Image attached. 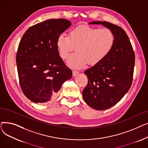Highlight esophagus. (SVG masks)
<instances>
[{
	"label": "esophagus",
	"mask_w": 148,
	"mask_h": 148,
	"mask_svg": "<svg viewBox=\"0 0 148 148\" xmlns=\"http://www.w3.org/2000/svg\"><path fill=\"white\" fill-rule=\"evenodd\" d=\"M79 73V72L78 71H77V70H74V71H73V76L77 75Z\"/></svg>",
	"instance_id": "esophagus-1"
}]
</instances>
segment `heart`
<instances>
[{"label": "heart", "mask_w": 148, "mask_h": 148, "mask_svg": "<svg viewBox=\"0 0 148 148\" xmlns=\"http://www.w3.org/2000/svg\"><path fill=\"white\" fill-rule=\"evenodd\" d=\"M114 41V35L110 29L80 25L70 30L68 36L59 35L56 45L64 59H66L75 47L77 52L70 57L68 65L81 68L86 64L90 66L99 64L112 50Z\"/></svg>", "instance_id": "heart-1"}]
</instances>
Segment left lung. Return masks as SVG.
<instances>
[{
  "mask_svg": "<svg viewBox=\"0 0 148 148\" xmlns=\"http://www.w3.org/2000/svg\"><path fill=\"white\" fill-rule=\"evenodd\" d=\"M103 25L115 36L113 49L99 64L84 71L88 83L83 97L90 107L104 110L117 104L131 88L133 82L135 54L129 38L122 28L107 21H92Z\"/></svg>",
  "mask_w": 148,
  "mask_h": 148,
  "instance_id": "8db88e82",
  "label": "left lung"
}]
</instances>
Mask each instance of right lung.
Here are the masks:
<instances>
[{
  "instance_id": "right-lung-1",
  "label": "right lung",
  "mask_w": 148,
  "mask_h": 148,
  "mask_svg": "<svg viewBox=\"0 0 148 148\" xmlns=\"http://www.w3.org/2000/svg\"><path fill=\"white\" fill-rule=\"evenodd\" d=\"M71 23L64 18L50 19L30 27L19 43L16 62L20 87L35 103L56 98L62 84L73 73L59 55L58 36Z\"/></svg>"
}]
</instances>
